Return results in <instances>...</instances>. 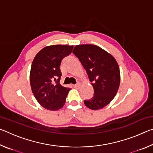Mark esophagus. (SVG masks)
<instances>
[{
    "label": "esophagus",
    "instance_id": "esophagus-1",
    "mask_svg": "<svg viewBox=\"0 0 153 153\" xmlns=\"http://www.w3.org/2000/svg\"><path fill=\"white\" fill-rule=\"evenodd\" d=\"M73 86L74 88H79V86H80V84H79V83H78V84H74Z\"/></svg>",
    "mask_w": 153,
    "mask_h": 153
}]
</instances>
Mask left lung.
Segmentation results:
<instances>
[{
	"instance_id": "obj_1",
	"label": "left lung",
	"mask_w": 153,
	"mask_h": 153,
	"mask_svg": "<svg viewBox=\"0 0 153 153\" xmlns=\"http://www.w3.org/2000/svg\"><path fill=\"white\" fill-rule=\"evenodd\" d=\"M73 53L86 69L94 88V96L84 100L85 105L92 110L105 107L115 97L120 87V67L115 59L92 45L76 46Z\"/></svg>"
}]
</instances>
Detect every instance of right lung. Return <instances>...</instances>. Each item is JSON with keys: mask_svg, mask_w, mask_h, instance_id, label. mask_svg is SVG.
Returning a JSON list of instances; mask_svg holds the SVG:
<instances>
[{"mask_svg": "<svg viewBox=\"0 0 153 153\" xmlns=\"http://www.w3.org/2000/svg\"><path fill=\"white\" fill-rule=\"evenodd\" d=\"M74 46L53 45L42 48L33 59L30 80L33 95L44 108L57 111L63 107L71 89L62 86L61 61L70 55Z\"/></svg>", "mask_w": 153, "mask_h": 153, "instance_id": "right-lung-1", "label": "right lung"}]
</instances>
